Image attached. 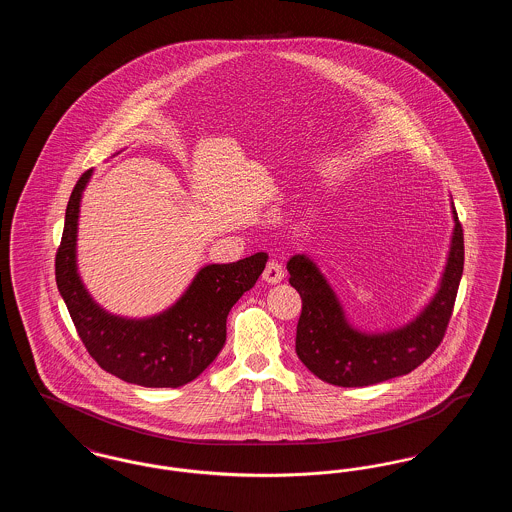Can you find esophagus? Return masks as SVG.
<instances>
[{
    "label": "esophagus",
    "mask_w": 512,
    "mask_h": 512,
    "mask_svg": "<svg viewBox=\"0 0 512 512\" xmlns=\"http://www.w3.org/2000/svg\"><path fill=\"white\" fill-rule=\"evenodd\" d=\"M282 278H284V268H282V265L278 261H274V259L268 261L265 272H263V280L268 282V284H278V282H282Z\"/></svg>",
    "instance_id": "34e87169"
}]
</instances>
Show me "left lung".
<instances>
[{
  "label": "left lung",
  "mask_w": 512,
  "mask_h": 512,
  "mask_svg": "<svg viewBox=\"0 0 512 512\" xmlns=\"http://www.w3.org/2000/svg\"><path fill=\"white\" fill-rule=\"evenodd\" d=\"M453 220L438 292L411 322L388 332L357 330L315 261L305 253L293 255L288 261L290 284L303 303L295 336V353L301 363L322 382L341 388L380 384L422 365L445 336L463 276V226L455 207Z\"/></svg>",
  "instance_id": "8db88e82"
}]
</instances>
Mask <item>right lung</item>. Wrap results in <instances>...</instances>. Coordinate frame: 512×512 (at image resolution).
<instances>
[{"instance_id": "add662e5", "label": "right lung", "mask_w": 512, "mask_h": 512, "mask_svg": "<svg viewBox=\"0 0 512 512\" xmlns=\"http://www.w3.org/2000/svg\"><path fill=\"white\" fill-rule=\"evenodd\" d=\"M92 171L76 182L65 213L55 280L76 332L92 359L109 374L144 388H180L211 365L226 341V317L265 270L267 253L228 265H207L167 311L147 318L117 317L101 309L76 267L80 199Z\"/></svg>"}]
</instances>
